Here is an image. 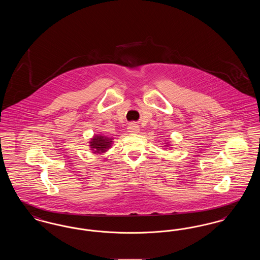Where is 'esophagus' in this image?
Listing matches in <instances>:
<instances>
[{"mask_svg": "<svg viewBox=\"0 0 260 260\" xmlns=\"http://www.w3.org/2000/svg\"><path fill=\"white\" fill-rule=\"evenodd\" d=\"M127 131H128L129 133H138V132H139V125L132 123V124H128Z\"/></svg>", "mask_w": 260, "mask_h": 260, "instance_id": "obj_1", "label": "esophagus"}]
</instances>
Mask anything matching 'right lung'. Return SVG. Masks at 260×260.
I'll return each instance as SVG.
<instances>
[{"mask_svg": "<svg viewBox=\"0 0 260 260\" xmlns=\"http://www.w3.org/2000/svg\"><path fill=\"white\" fill-rule=\"evenodd\" d=\"M111 138L105 136H95L91 139L90 148H92L93 153H102L111 146Z\"/></svg>", "mask_w": 260, "mask_h": 260, "instance_id": "add662e5", "label": "right lung"}]
</instances>
